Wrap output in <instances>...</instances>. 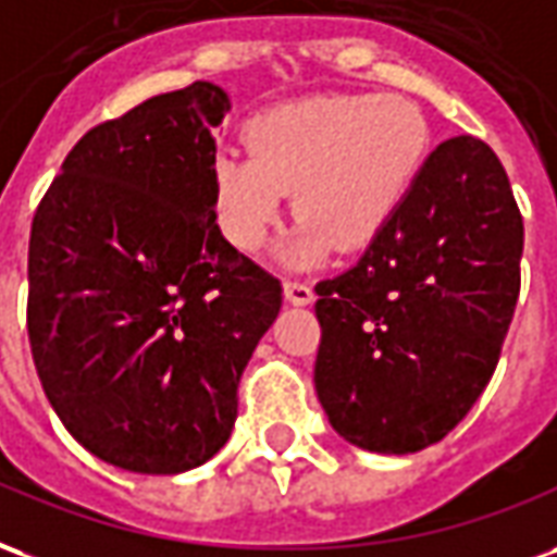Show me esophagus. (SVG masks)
<instances>
[{
	"instance_id": "esophagus-1",
	"label": "esophagus",
	"mask_w": 557,
	"mask_h": 557,
	"mask_svg": "<svg viewBox=\"0 0 557 557\" xmlns=\"http://www.w3.org/2000/svg\"><path fill=\"white\" fill-rule=\"evenodd\" d=\"M284 299L290 302V306H311L314 302V290H311V284L308 282H284Z\"/></svg>"
}]
</instances>
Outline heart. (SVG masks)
Returning a JSON list of instances; mask_svg holds the SVG:
<instances>
[{
  "mask_svg": "<svg viewBox=\"0 0 557 557\" xmlns=\"http://www.w3.org/2000/svg\"><path fill=\"white\" fill-rule=\"evenodd\" d=\"M246 149L213 157L219 231L258 251L294 189L302 216L282 261L311 267L335 246L368 249L392 225L428 165L430 124L404 95H318L251 117Z\"/></svg>",
  "mask_w": 557,
  "mask_h": 557,
  "instance_id": "heart-1",
  "label": "heart"
}]
</instances>
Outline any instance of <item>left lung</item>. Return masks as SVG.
Listing matches in <instances>:
<instances>
[{
	"label": "left lung",
	"mask_w": 557,
	"mask_h": 557,
	"mask_svg": "<svg viewBox=\"0 0 557 557\" xmlns=\"http://www.w3.org/2000/svg\"><path fill=\"white\" fill-rule=\"evenodd\" d=\"M522 213L493 148L454 136L356 267L314 287L329 424L376 454L448 436L490 383L519 299Z\"/></svg>",
	"instance_id": "8db88e82"
}]
</instances>
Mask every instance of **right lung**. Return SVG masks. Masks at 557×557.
Here are the masks:
<instances>
[{"mask_svg":"<svg viewBox=\"0 0 557 557\" xmlns=\"http://www.w3.org/2000/svg\"><path fill=\"white\" fill-rule=\"evenodd\" d=\"M228 95L193 83L88 129L28 239V344L73 440L139 474L216 454L282 282L222 237L213 129Z\"/></svg>","mask_w":557,"mask_h":557,"instance_id":"1","label":"right lung"}]
</instances>
